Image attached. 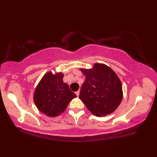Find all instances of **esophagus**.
<instances>
[{"mask_svg": "<svg viewBox=\"0 0 157 157\" xmlns=\"http://www.w3.org/2000/svg\"><path fill=\"white\" fill-rule=\"evenodd\" d=\"M75 94H76L77 96H79V91H76V92H75Z\"/></svg>", "mask_w": 157, "mask_h": 157, "instance_id": "obj_1", "label": "esophagus"}]
</instances>
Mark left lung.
I'll return each mask as SVG.
<instances>
[{"label": "left lung", "instance_id": "1", "mask_svg": "<svg viewBox=\"0 0 157 157\" xmlns=\"http://www.w3.org/2000/svg\"><path fill=\"white\" fill-rule=\"evenodd\" d=\"M86 79L82 85L79 98L96 116L113 112L123 98L121 82L112 69L95 63L93 69H81Z\"/></svg>", "mask_w": 157, "mask_h": 157}]
</instances>
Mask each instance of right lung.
I'll return each mask as SVG.
<instances>
[{
	"label": "right lung",
	"instance_id": "right-lung-1",
	"mask_svg": "<svg viewBox=\"0 0 157 157\" xmlns=\"http://www.w3.org/2000/svg\"><path fill=\"white\" fill-rule=\"evenodd\" d=\"M62 73L45 74L34 94V101L38 109L48 116L55 117L65 111L70 101L76 95L63 82Z\"/></svg>",
	"mask_w": 157,
	"mask_h": 157
}]
</instances>
